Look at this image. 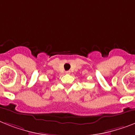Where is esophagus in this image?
<instances>
[{
	"instance_id": "obj_1",
	"label": "esophagus",
	"mask_w": 135,
	"mask_h": 135,
	"mask_svg": "<svg viewBox=\"0 0 135 135\" xmlns=\"http://www.w3.org/2000/svg\"><path fill=\"white\" fill-rule=\"evenodd\" d=\"M65 73H66V74H70V73H71V71H66V72H65Z\"/></svg>"
}]
</instances>
